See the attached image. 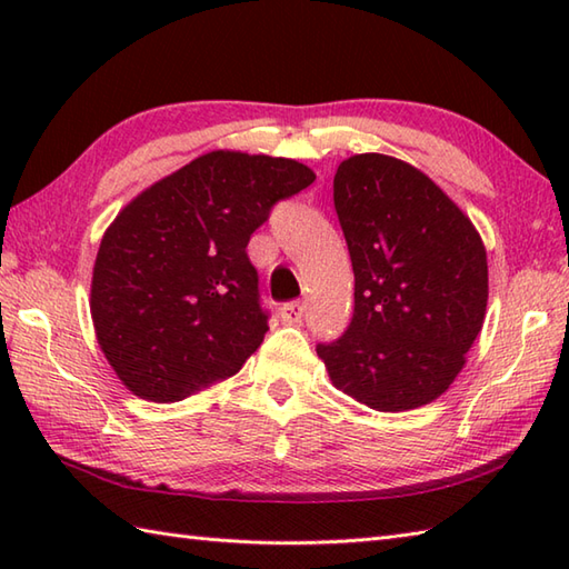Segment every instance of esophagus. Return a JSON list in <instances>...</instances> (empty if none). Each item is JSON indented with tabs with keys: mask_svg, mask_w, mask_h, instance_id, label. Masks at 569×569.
<instances>
[{
	"mask_svg": "<svg viewBox=\"0 0 569 569\" xmlns=\"http://www.w3.org/2000/svg\"><path fill=\"white\" fill-rule=\"evenodd\" d=\"M303 312H306L303 300H291V303L281 306V320L286 325H296V322L303 320Z\"/></svg>",
	"mask_w": 569,
	"mask_h": 569,
	"instance_id": "esophagus-1",
	"label": "esophagus"
}]
</instances>
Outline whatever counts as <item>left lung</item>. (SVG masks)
Returning a JSON list of instances; mask_svg holds the SVG:
<instances>
[{"label": "left lung", "instance_id": "obj_1", "mask_svg": "<svg viewBox=\"0 0 569 569\" xmlns=\"http://www.w3.org/2000/svg\"><path fill=\"white\" fill-rule=\"evenodd\" d=\"M335 210L355 269V312L318 355L337 389L373 410L430 403L485 322V244L426 173L383 153L340 163Z\"/></svg>", "mask_w": 569, "mask_h": 569}]
</instances>
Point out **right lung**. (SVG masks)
Returning <instances> with one entry per match:
<instances>
[{
  "instance_id": "add662e5",
  "label": "right lung",
  "mask_w": 569,
  "mask_h": 569,
  "mask_svg": "<svg viewBox=\"0 0 569 569\" xmlns=\"http://www.w3.org/2000/svg\"><path fill=\"white\" fill-rule=\"evenodd\" d=\"M316 173L291 159L212 151L143 190L102 237L92 322L117 377L156 403L232 377L269 330L251 234Z\"/></svg>"
}]
</instances>
